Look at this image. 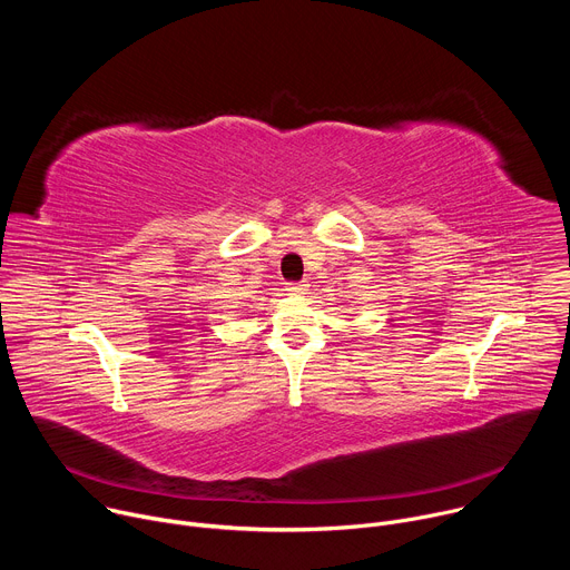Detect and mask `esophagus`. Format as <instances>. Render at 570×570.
Masks as SVG:
<instances>
[{
	"label": "esophagus",
	"instance_id": "esophagus-1",
	"mask_svg": "<svg viewBox=\"0 0 570 570\" xmlns=\"http://www.w3.org/2000/svg\"><path fill=\"white\" fill-rule=\"evenodd\" d=\"M286 291H288L291 295H304V293L308 291V284H306V282H288V284H286Z\"/></svg>",
	"mask_w": 570,
	"mask_h": 570
}]
</instances>
